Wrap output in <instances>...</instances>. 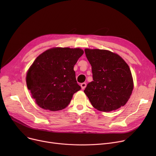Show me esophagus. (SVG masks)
I'll return each mask as SVG.
<instances>
[{
    "label": "esophagus",
    "instance_id": "obj_1",
    "mask_svg": "<svg viewBox=\"0 0 156 156\" xmlns=\"http://www.w3.org/2000/svg\"><path fill=\"white\" fill-rule=\"evenodd\" d=\"M86 86H87L86 83H81V88H82V89H85V87H86Z\"/></svg>",
    "mask_w": 156,
    "mask_h": 156
}]
</instances>
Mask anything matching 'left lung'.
<instances>
[{
  "instance_id": "left-lung-1",
  "label": "left lung",
  "mask_w": 156,
  "mask_h": 156,
  "mask_svg": "<svg viewBox=\"0 0 156 156\" xmlns=\"http://www.w3.org/2000/svg\"><path fill=\"white\" fill-rule=\"evenodd\" d=\"M85 52L91 64L93 81L88 83L84 92L93 107L110 112L125 105L133 89L127 63L109 51L85 48Z\"/></svg>"
}]
</instances>
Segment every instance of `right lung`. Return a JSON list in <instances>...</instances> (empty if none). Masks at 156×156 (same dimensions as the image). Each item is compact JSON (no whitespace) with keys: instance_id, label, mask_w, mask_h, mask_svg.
I'll use <instances>...</instances> for the list:
<instances>
[{"instance_id":"right-lung-1","label":"right lung","mask_w":156,"mask_h":156,"mask_svg":"<svg viewBox=\"0 0 156 156\" xmlns=\"http://www.w3.org/2000/svg\"><path fill=\"white\" fill-rule=\"evenodd\" d=\"M83 52L80 48L55 47L37 57L27 72L26 81L39 107L57 111L69 105L73 94L81 89L73 68Z\"/></svg>"}]
</instances>
